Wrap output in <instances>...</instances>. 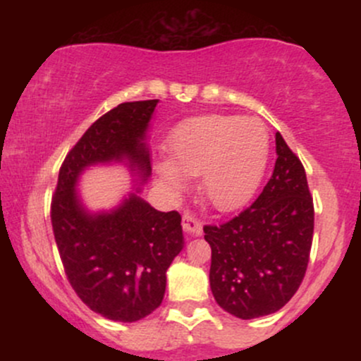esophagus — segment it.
<instances>
[{"mask_svg":"<svg viewBox=\"0 0 361 361\" xmlns=\"http://www.w3.org/2000/svg\"><path fill=\"white\" fill-rule=\"evenodd\" d=\"M181 224H183L185 233H188V234H192V235H200L202 234V229H204V227H202V222L198 221V219L195 217V215H192V214H185Z\"/></svg>","mask_w":361,"mask_h":361,"instance_id":"obj_1","label":"esophagus"}]
</instances>
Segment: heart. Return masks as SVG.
<instances>
[{
  "instance_id": "heart-1",
  "label": "heart",
  "mask_w": 361,
  "mask_h": 361,
  "mask_svg": "<svg viewBox=\"0 0 361 361\" xmlns=\"http://www.w3.org/2000/svg\"><path fill=\"white\" fill-rule=\"evenodd\" d=\"M168 161L156 164L173 195L198 178L202 198L222 212L239 209L255 195L268 161V134L256 118L204 115L180 123L166 142Z\"/></svg>"
}]
</instances>
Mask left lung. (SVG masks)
<instances>
[{
  "label": "left lung",
  "instance_id": "left-lung-1",
  "mask_svg": "<svg viewBox=\"0 0 361 361\" xmlns=\"http://www.w3.org/2000/svg\"><path fill=\"white\" fill-rule=\"evenodd\" d=\"M276 161L263 192L233 221L205 226L212 247L210 288L226 312L255 319L292 299L307 270L314 205L300 159L280 132Z\"/></svg>",
  "mask_w": 361,
  "mask_h": 361
}]
</instances>
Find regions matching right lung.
<instances>
[{
	"mask_svg": "<svg viewBox=\"0 0 361 361\" xmlns=\"http://www.w3.org/2000/svg\"><path fill=\"white\" fill-rule=\"evenodd\" d=\"M159 100L120 103L82 134L59 171L51 205L54 238L69 283L93 312L135 322L161 305L166 271L183 250L181 215L140 198L151 176L146 144ZM122 162L141 183L111 211L91 213L75 186L86 169Z\"/></svg>",
	"mask_w": 361,
	"mask_h": 361,
	"instance_id": "right-lung-1",
	"label": "right lung"
}]
</instances>
